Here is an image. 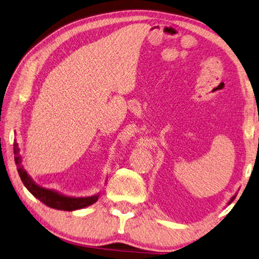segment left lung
<instances>
[{
    "label": "left lung",
    "instance_id": "left-lung-1",
    "mask_svg": "<svg viewBox=\"0 0 259 259\" xmlns=\"http://www.w3.org/2000/svg\"><path fill=\"white\" fill-rule=\"evenodd\" d=\"M235 197H237V194H234V196H233L232 198H231V199H230V201L228 202V205H230V203H231V202H232V201L234 200V199H235Z\"/></svg>",
    "mask_w": 259,
    "mask_h": 259
}]
</instances>
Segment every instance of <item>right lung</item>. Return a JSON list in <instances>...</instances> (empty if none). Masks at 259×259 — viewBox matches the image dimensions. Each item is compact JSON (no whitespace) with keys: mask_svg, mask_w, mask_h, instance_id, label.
<instances>
[{"mask_svg":"<svg viewBox=\"0 0 259 259\" xmlns=\"http://www.w3.org/2000/svg\"><path fill=\"white\" fill-rule=\"evenodd\" d=\"M19 151V146H18L17 141H15L13 142V153H15L17 170L18 173H19L22 183H24L27 190H28L35 198H37L40 202H43L44 205L51 207L53 209L72 211L91 206L93 205L94 202L98 201L100 192L91 197H69L56 191V190L47 189L36 184L34 182V180L30 178V175L26 171L24 165H22V159Z\"/></svg>","mask_w":259,"mask_h":259,"instance_id":"add662e5","label":"right lung"}]
</instances>
